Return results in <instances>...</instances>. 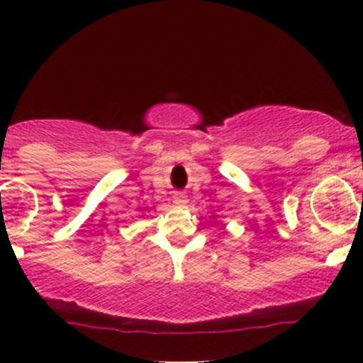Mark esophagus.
Masks as SVG:
<instances>
[{
  "label": "esophagus",
  "instance_id": "1",
  "mask_svg": "<svg viewBox=\"0 0 363 363\" xmlns=\"http://www.w3.org/2000/svg\"><path fill=\"white\" fill-rule=\"evenodd\" d=\"M174 203H176L177 206H186L187 205L186 196L181 194V193H176V194H174Z\"/></svg>",
  "mask_w": 363,
  "mask_h": 363
}]
</instances>
